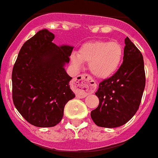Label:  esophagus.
Returning <instances> with one entry per match:
<instances>
[{"label": "esophagus", "mask_w": 158, "mask_h": 158, "mask_svg": "<svg viewBox=\"0 0 158 158\" xmlns=\"http://www.w3.org/2000/svg\"><path fill=\"white\" fill-rule=\"evenodd\" d=\"M77 97L84 98L95 91L96 83L90 75L83 74L78 75L73 82Z\"/></svg>", "instance_id": "obj_1"}]
</instances>
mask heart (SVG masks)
<instances>
[{
    "label": "heart",
    "instance_id": "b5f03b06",
    "mask_svg": "<svg viewBox=\"0 0 158 158\" xmlns=\"http://www.w3.org/2000/svg\"><path fill=\"white\" fill-rule=\"evenodd\" d=\"M124 49L117 42L95 41L87 42L78 54L71 56L72 63L79 67L82 63L89 64L91 73L98 79H108L117 71L121 64Z\"/></svg>",
    "mask_w": 158,
    "mask_h": 158
}]
</instances>
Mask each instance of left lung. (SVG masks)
<instances>
[{
  "label": "left lung",
  "instance_id": "1",
  "mask_svg": "<svg viewBox=\"0 0 158 158\" xmlns=\"http://www.w3.org/2000/svg\"><path fill=\"white\" fill-rule=\"evenodd\" d=\"M123 63L112 77L99 84L95 92L99 99L91 117L96 125L116 128L126 124L140 106L145 73L142 54L127 37L124 40Z\"/></svg>",
  "mask_w": 158,
  "mask_h": 158
}]
</instances>
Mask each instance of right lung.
Here are the masks:
<instances>
[{"mask_svg":"<svg viewBox=\"0 0 158 158\" xmlns=\"http://www.w3.org/2000/svg\"><path fill=\"white\" fill-rule=\"evenodd\" d=\"M54 38L44 29L26 41L12 72L16 108L30 124L40 128L59 124L66 104L75 96L69 85L72 78L64 68L74 47L57 46Z\"/></svg>","mask_w":158,"mask_h":158,"instance_id":"add662e5","label":"right lung"}]
</instances>
